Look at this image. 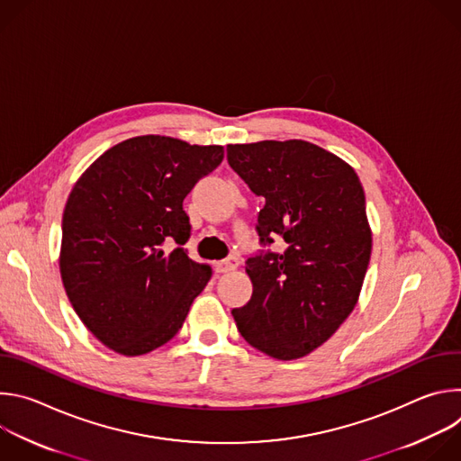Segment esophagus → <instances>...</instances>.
I'll list each match as a JSON object with an SVG mask.
<instances>
[{
    "instance_id": "esophagus-1",
    "label": "esophagus",
    "mask_w": 461,
    "mask_h": 461,
    "mask_svg": "<svg viewBox=\"0 0 461 461\" xmlns=\"http://www.w3.org/2000/svg\"><path fill=\"white\" fill-rule=\"evenodd\" d=\"M237 267H239V258H237L235 255H231V257H228L226 260L217 262V265H215V270H217L219 274H230V272L237 270Z\"/></svg>"
}]
</instances>
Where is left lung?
I'll return each instance as SVG.
<instances>
[{"instance_id": "left-lung-1", "label": "left lung", "mask_w": 461, "mask_h": 461, "mask_svg": "<svg viewBox=\"0 0 461 461\" xmlns=\"http://www.w3.org/2000/svg\"><path fill=\"white\" fill-rule=\"evenodd\" d=\"M228 162L265 199L257 231L285 251L249 257L248 304L233 308L240 336L281 361L330 339L357 304L372 253L365 191L338 155L304 140L230 144Z\"/></svg>"}]
</instances>
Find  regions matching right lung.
Wrapping results in <instances>:
<instances>
[{
	"label": "right lung",
	"mask_w": 461,
	"mask_h": 461,
	"mask_svg": "<svg viewBox=\"0 0 461 461\" xmlns=\"http://www.w3.org/2000/svg\"><path fill=\"white\" fill-rule=\"evenodd\" d=\"M222 158V146L142 135L109 148L73 185L61 283L87 330L116 354L144 356L173 339L212 279V267L182 248L191 231L182 203Z\"/></svg>",
	"instance_id": "add662e5"
}]
</instances>
